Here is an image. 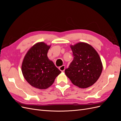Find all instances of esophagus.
Wrapping results in <instances>:
<instances>
[{
	"mask_svg": "<svg viewBox=\"0 0 121 121\" xmlns=\"http://www.w3.org/2000/svg\"><path fill=\"white\" fill-rule=\"evenodd\" d=\"M59 69L60 70L61 72H64L65 71V65H63L60 66V67H59Z\"/></svg>",
	"mask_w": 121,
	"mask_h": 121,
	"instance_id": "esophagus-1",
	"label": "esophagus"
}]
</instances>
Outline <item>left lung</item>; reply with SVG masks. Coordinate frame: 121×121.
I'll use <instances>...</instances> for the list:
<instances>
[{
    "mask_svg": "<svg viewBox=\"0 0 121 121\" xmlns=\"http://www.w3.org/2000/svg\"><path fill=\"white\" fill-rule=\"evenodd\" d=\"M74 58L65 74L74 85L81 88L89 87L99 78L102 70L100 58L88 44L80 42L71 46Z\"/></svg>",
    "mask_w": 121,
    "mask_h": 121,
    "instance_id": "obj_1",
    "label": "left lung"
}]
</instances>
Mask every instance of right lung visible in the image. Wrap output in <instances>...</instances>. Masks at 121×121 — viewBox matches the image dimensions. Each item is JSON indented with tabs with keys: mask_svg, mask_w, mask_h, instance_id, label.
<instances>
[{
	"mask_svg": "<svg viewBox=\"0 0 121 121\" xmlns=\"http://www.w3.org/2000/svg\"><path fill=\"white\" fill-rule=\"evenodd\" d=\"M50 46L39 42L33 46L24 58L22 71L25 79L36 88L45 89L61 72L47 57Z\"/></svg>",
	"mask_w": 121,
	"mask_h": 121,
	"instance_id": "obj_1",
	"label": "right lung"
}]
</instances>
